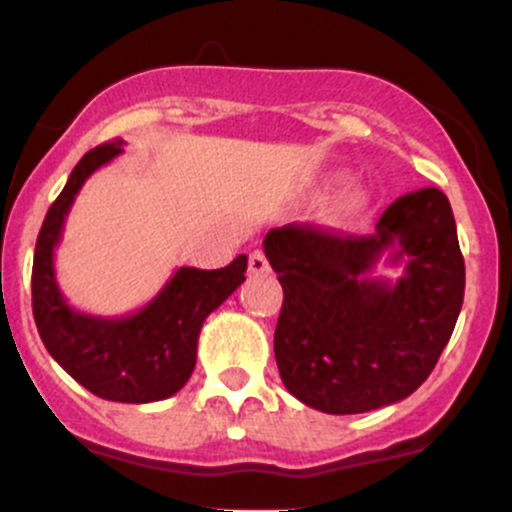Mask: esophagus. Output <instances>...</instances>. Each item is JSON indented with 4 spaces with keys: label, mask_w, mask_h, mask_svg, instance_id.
I'll list each match as a JSON object with an SVG mask.
<instances>
[{
    "label": "esophagus",
    "mask_w": 512,
    "mask_h": 512,
    "mask_svg": "<svg viewBox=\"0 0 512 512\" xmlns=\"http://www.w3.org/2000/svg\"><path fill=\"white\" fill-rule=\"evenodd\" d=\"M248 267H250V274H252V276H264V274H269V262H267V257H264V252H260V250L250 252Z\"/></svg>",
    "instance_id": "esophagus-1"
}]
</instances>
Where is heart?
<instances>
[{"mask_svg":"<svg viewBox=\"0 0 512 512\" xmlns=\"http://www.w3.org/2000/svg\"><path fill=\"white\" fill-rule=\"evenodd\" d=\"M339 178H342V173L334 175L332 180H339ZM370 204H373V195H370L368 187L363 185L344 187L332 204V221L339 223V226L354 223L356 219H361V216L366 214Z\"/></svg>","mask_w":512,"mask_h":512,"instance_id":"heart-1","label":"heart"}]
</instances>
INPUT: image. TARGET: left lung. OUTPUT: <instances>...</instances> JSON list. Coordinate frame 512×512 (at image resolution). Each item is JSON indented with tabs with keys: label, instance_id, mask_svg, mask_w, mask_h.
<instances>
[{
	"label": "left lung",
	"instance_id": "8db88e82",
	"mask_svg": "<svg viewBox=\"0 0 512 512\" xmlns=\"http://www.w3.org/2000/svg\"><path fill=\"white\" fill-rule=\"evenodd\" d=\"M262 245L284 289L274 356L293 397L325 414H363L402 402L431 375L464 298L443 192L395 199L370 236L289 223ZM383 254L408 260L395 285L369 276Z\"/></svg>",
	"mask_w": 512,
	"mask_h": 512
}]
</instances>
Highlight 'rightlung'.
Wrapping results in <instances>:
<instances>
[{
	"label": "right lung",
	"instance_id": "right-lung-1",
	"mask_svg": "<svg viewBox=\"0 0 512 512\" xmlns=\"http://www.w3.org/2000/svg\"><path fill=\"white\" fill-rule=\"evenodd\" d=\"M122 139L96 146L76 163L38 233L33 257V317L45 349L79 385L110 402L166 399L190 380L204 320L245 281L248 257L228 267H180L137 313L96 317L74 310L55 279V248L64 219L88 175L117 154Z\"/></svg>",
	"mask_w": 512,
	"mask_h": 512
}]
</instances>
